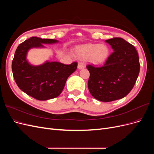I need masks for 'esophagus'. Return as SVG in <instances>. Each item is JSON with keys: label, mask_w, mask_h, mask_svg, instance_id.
<instances>
[{"label": "esophagus", "mask_w": 154, "mask_h": 154, "mask_svg": "<svg viewBox=\"0 0 154 154\" xmlns=\"http://www.w3.org/2000/svg\"><path fill=\"white\" fill-rule=\"evenodd\" d=\"M84 67H85V66L83 63H82V62L78 63V69H83Z\"/></svg>", "instance_id": "34e87169"}]
</instances>
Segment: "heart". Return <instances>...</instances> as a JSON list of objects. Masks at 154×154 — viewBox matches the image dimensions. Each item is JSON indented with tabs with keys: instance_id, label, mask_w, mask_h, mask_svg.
Instances as JSON below:
<instances>
[{
	"instance_id": "heart-1",
	"label": "heart",
	"mask_w": 154,
	"mask_h": 154,
	"mask_svg": "<svg viewBox=\"0 0 154 154\" xmlns=\"http://www.w3.org/2000/svg\"><path fill=\"white\" fill-rule=\"evenodd\" d=\"M75 57L80 60H87L94 65L105 63L109 57V49L105 44H87L77 45L74 48Z\"/></svg>"
}]
</instances>
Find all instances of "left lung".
<instances>
[{
    "instance_id": "obj_1",
    "label": "left lung",
    "mask_w": 154,
    "mask_h": 154,
    "mask_svg": "<svg viewBox=\"0 0 154 154\" xmlns=\"http://www.w3.org/2000/svg\"><path fill=\"white\" fill-rule=\"evenodd\" d=\"M114 52L103 66L88 65V88L97 100L109 102L122 99L131 91L139 73L140 64L136 48L122 38L105 40Z\"/></svg>"
}]
</instances>
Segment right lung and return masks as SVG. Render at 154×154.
Segmentation results:
<instances>
[{
  "label": "right lung",
  "mask_w": 154,
  "mask_h": 154,
  "mask_svg": "<svg viewBox=\"0 0 154 154\" xmlns=\"http://www.w3.org/2000/svg\"><path fill=\"white\" fill-rule=\"evenodd\" d=\"M59 41L31 37L16 49L12 62L13 78L18 87L35 99L45 101L54 98L62 92L69 76L76 71L78 64L65 65L46 61L39 66L31 64L27 54L32 48H45L44 44H53Z\"/></svg>",
  "instance_id": "add662e5"
}]
</instances>
